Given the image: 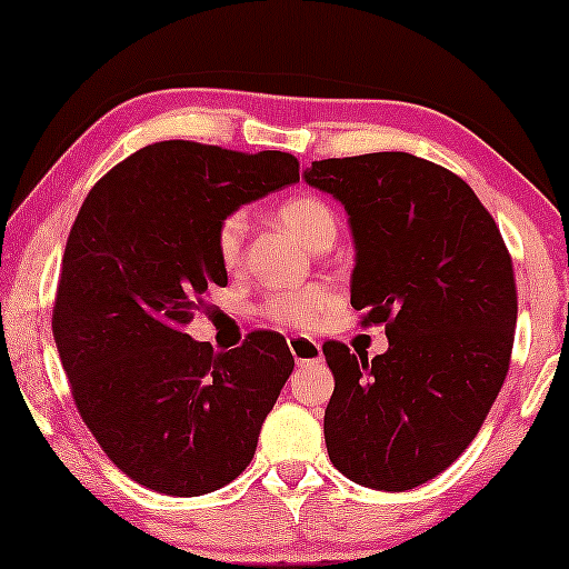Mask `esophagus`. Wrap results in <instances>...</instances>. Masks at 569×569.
Returning <instances> with one entry per match:
<instances>
[{"instance_id":"esophagus-1","label":"esophagus","mask_w":569,"mask_h":569,"mask_svg":"<svg viewBox=\"0 0 569 569\" xmlns=\"http://www.w3.org/2000/svg\"><path fill=\"white\" fill-rule=\"evenodd\" d=\"M287 345H290V352L295 357V362L306 365V362H321L323 360V352H321V345H318L316 339L310 337H290L287 339Z\"/></svg>"}]
</instances>
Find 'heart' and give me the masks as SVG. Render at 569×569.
I'll return each mask as SVG.
<instances>
[{
    "mask_svg": "<svg viewBox=\"0 0 569 569\" xmlns=\"http://www.w3.org/2000/svg\"><path fill=\"white\" fill-rule=\"evenodd\" d=\"M277 214L310 248L323 243V240H333V236H337V212L318 193L302 191L295 193V197H287L284 201H279ZM246 224V214L240 209L228 212L217 224L214 253L224 269H236L240 263ZM333 308H337V295L326 284L313 282L306 287H287V290L269 292L263 298L261 313L274 323L295 326V329H313Z\"/></svg>",
    "mask_w": 569,
    "mask_h": 569,
    "instance_id": "obj_1",
    "label": "heart"
}]
</instances>
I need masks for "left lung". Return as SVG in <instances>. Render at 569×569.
<instances>
[{
	"instance_id": "obj_1",
	"label": "left lung",
	"mask_w": 569,
	"mask_h": 569,
	"mask_svg": "<svg viewBox=\"0 0 569 569\" xmlns=\"http://www.w3.org/2000/svg\"><path fill=\"white\" fill-rule=\"evenodd\" d=\"M306 181L345 204L357 263L352 308L386 326L388 352L326 341L331 463L403 492L469 448L508 376L518 292L500 228L471 186L409 152L316 160Z\"/></svg>"
}]
</instances>
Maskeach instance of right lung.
Segmentation results:
<instances>
[{
	"label": "right lung",
	"instance_id": "right-lung-1",
	"mask_svg": "<svg viewBox=\"0 0 569 569\" xmlns=\"http://www.w3.org/2000/svg\"><path fill=\"white\" fill-rule=\"evenodd\" d=\"M300 181L290 152L170 139L92 186L69 230L53 341L72 399L103 453L139 485L197 497L251 463L263 419L295 368L282 333L230 352L186 326L228 284L214 230L240 204Z\"/></svg>",
	"mask_w": 569,
	"mask_h": 569
}]
</instances>
